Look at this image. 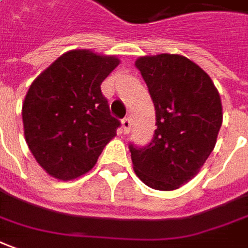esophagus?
I'll list each match as a JSON object with an SVG mask.
<instances>
[{"instance_id":"1","label":"esophagus","mask_w":248,"mask_h":248,"mask_svg":"<svg viewBox=\"0 0 248 248\" xmlns=\"http://www.w3.org/2000/svg\"><path fill=\"white\" fill-rule=\"evenodd\" d=\"M121 127H123V131H124V134H128L129 132V129H131V119H123L121 121Z\"/></svg>"}]
</instances>
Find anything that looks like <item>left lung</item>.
<instances>
[{
  "mask_svg": "<svg viewBox=\"0 0 248 248\" xmlns=\"http://www.w3.org/2000/svg\"><path fill=\"white\" fill-rule=\"evenodd\" d=\"M155 107L156 129L143 148L129 144L135 174L156 190H175L194 178L216 146L223 107L211 77L177 54L135 62Z\"/></svg>",
  "mask_w": 248,
  "mask_h": 248,
  "instance_id": "8db88e82",
  "label": "left lung"
}]
</instances>
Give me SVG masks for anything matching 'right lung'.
<instances>
[{
  "mask_svg": "<svg viewBox=\"0 0 248 248\" xmlns=\"http://www.w3.org/2000/svg\"><path fill=\"white\" fill-rule=\"evenodd\" d=\"M120 63L114 55L71 49L31 83L23 102L25 141L51 177L78 178L92 170L120 121L109 112L102 81Z\"/></svg>",
  "mask_w": 248,
  "mask_h": 248,
  "instance_id": "obj_1",
  "label": "right lung"
}]
</instances>
